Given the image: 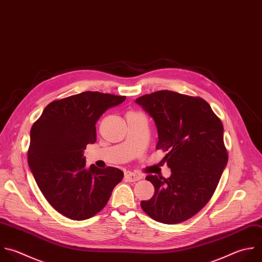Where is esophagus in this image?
Listing matches in <instances>:
<instances>
[{
  "mask_svg": "<svg viewBox=\"0 0 262 262\" xmlns=\"http://www.w3.org/2000/svg\"><path fill=\"white\" fill-rule=\"evenodd\" d=\"M141 178H142L141 175L136 174V173H132V172H128V173H126V175H125V179H126L127 181H129V182H135V181L140 180Z\"/></svg>",
  "mask_w": 262,
  "mask_h": 262,
  "instance_id": "1",
  "label": "esophagus"
}]
</instances>
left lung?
<instances>
[{
    "label": "left lung",
    "mask_w": 262,
    "mask_h": 262,
    "mask_svg": "<svg viewBox=\"0 0 262 262\" xmlns=\"http://www.w3.org/2000/svg\"><path fill=\"white\" fill-rule=\"evenodd\" d=\"M154 119L159 135L157 149L167 151L163 162L171 176L147 175L155 187L142 210L154 220L175 224L195 215L212 198L228 155L223 125L201 97L161 90L136 99Z\"/></svg>",
    "instance_id": "1"
}]
</instances>
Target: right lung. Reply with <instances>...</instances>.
Wrapping results in <instances>:
<instances>
[{"instance_id":"obj_1","label":"right lung","mask_w":262,"mask_h":262,"mask_svg":"<svg viewBox=\"0 0 262 262\" xmlns=\"http://www.w3.org/2000/svg\"><path fill=\"white\" fill-rule=\"evenodd\" d=\"M126 96L86 91L50 102L31 129L28 162L48 203L60 214L85 220L107 204L124 173L86 167L83 151L96 141L95 124Z\"/></svg>"}]
</instances>
